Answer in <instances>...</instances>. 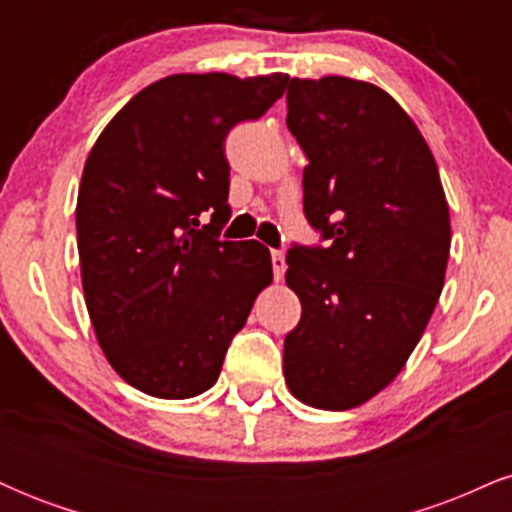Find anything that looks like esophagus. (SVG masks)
Listing matches in <instances>:
<instances>
[{
    "instance_id": "34e87169",
    "label": "esophagus",
    "mask_w": 512,
    "mask_h": 512,
    "mask_svg": "<svg viewBox=\"0 0 512 512\" xmlns=\"http://www.w3.org/2000/svg\"><path fill=\"white\" fill-rule=\"evenodd\" d=\"M272 269H274V279L279 281L286 272V257L281 250H272Z\"/></svg>"
}]
</instances>
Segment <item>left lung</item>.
Returning a JSON list of instances; mask_svg holds the SVG:
<instances>
[{
  "instance_id": "1",
  "label": "left lung",
  "mask_w": 512,
  "mask_h": 512,
  "mask_svg": "<svg viewBox=\"0 0 512 512\" xmlns=\"http://www.w3.org/2000/svg\"><path fill=\"white\" fill-rule=\"evenodd\" d=\"M286 125L308 156L303 211L330 248H291L301 322L284 339L291 395L344 411L385 390L419 344L450 255L436 158L390 93L346 76L289 81Z\"/></svg>"
}]
</instances>
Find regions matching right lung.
<instances>
[{
    "label": "right lung",
    "instance_id": "1",
    "mask_svg": "<svg viewBox=\"0 0 512 512\" xmlns=\"http://www.w3.org/2000/svg\"><path fill=\"white\" fill-rule=\"evenodd\" d=\"M286 84L281 72L166 76L108 122L86 158L76 243L88 317L115 373L146 395L209 390L272 284L262 243L216 236L231 216L223 142ZM207 210L212 221L199 229Z\"/></svg>",
    "mask_w": 512,
    "mask_h": 512
}]
</instances>
